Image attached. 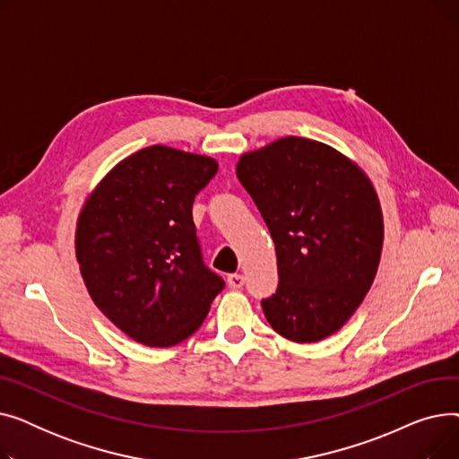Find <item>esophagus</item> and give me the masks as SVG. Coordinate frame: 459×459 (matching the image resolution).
I'll use <instances>...</instances> for the list:
<instances>
[{"label":"esophagus","mask_w":459,"mask_h":459,"mask_svg":"<svg viewBox=\"0 0 459 459\" xmlns=\"http://www.w3.org/2000/svg\"><path fill=\"white\" fill-rule=\"evenodd\" d=\"M227 282L232 290H238V288H242L246 284V277L242 273H230L227 275Z\"/></svg>","instance_id":"esophagus-1"}]
</instances>
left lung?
<instances>
[{
  "label": "left lung",
  "mask_w": 459,
  "mask_h": 459,
  "mask_svg": "<svg viewBox=\"0 0 459 459\" xmlns=\"http://www.w3.org/2000/svg\"><path fill=\"white\" fill-rule=\"evenodd\" d=\"M236 175L266 221L277 292L262 301L284 339L310 344L363 303L383 249L377 193L353 160L325 143L282 137L239 156Z\"/></svg>",
  "instance_id": "8db88e82"
}]
</instances>
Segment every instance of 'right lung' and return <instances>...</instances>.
Masks as SVG:
<instances>
[{
    "instance_id": "right-lung-1",
    "label": "right lung",
    "mask_w": 459,
    "mask_h": 459,
    "mask_svg": "<svg viewBox=\"0 0 459 459\" xmlns=\"http://www.w3.org/2000/svg\"><path fill=\"white\" fill-rule=\"evenodd\" d=\"M215 173L210 156L152 144L118 161L82 206L74 244L85 288L135 342L186 341L223 290L203 264L191 215Z\"/></svg>"
}]
</instances>
